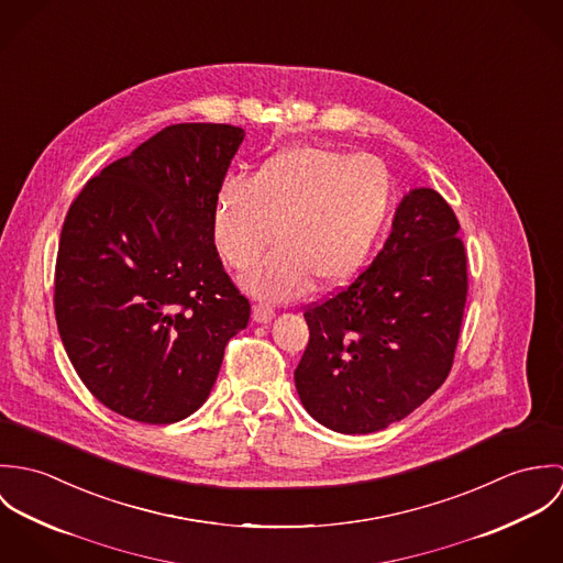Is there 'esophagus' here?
<instances>
[{
	"mask_svg": "<svg viewBox=\"0 0 563 563\" xmlns=\"http://www.w3.org/2000/svg\"><path fill=\"white\" fill-rule=\"evenodd\" d=\"M275 317V310L268 303H255L253 306V321L268 322Z\"/></svg>",
	"mask_w": 563,
	"mask_h": 563,
	"instance_id": "esophagus-1",
	"label": "esophagus"
}]
</instances>
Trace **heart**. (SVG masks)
Masks as SVG:
<instances>
[{"instance_id": "1", "label": "heart", "mask_w": 563, "mask_h": 563, "mask_svg": "<svg viewBox=\"0 0 563 563\" xmlns=\"http://www.w3.org/2000/svg\"><path fill=\"white\" fill-rule=\"evenodd\" d=\"M395 208V179L373 156L331 147H292L262 162L253 177L228 175L212 210V239L236 271L268 260L244 277L264 299H292L317 279L351 282L371 260Z\"/></svg>"}]
</instances>
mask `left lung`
Instances as JSON below:
<instances>
[{
	"label": "left lung",
	"mask_w": 563,
	"mask_h": 563,
	"mask_svg": "<svg viewBox=\"0 0 563 563\" xmlns=\"http://www.w3.org/2000/svg\"><path fill=\"white\" fill-rule=\"evenodd\" d=\"M457 232L460 221L438 190H409L371 266L306 308L310 340L295 384L327 429H386L449 377L468 295Z\"/></svg>",
	"instance_id": "obj_1"
}]
</instances>
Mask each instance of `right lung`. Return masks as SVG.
<instances>
[{
	"mask_svg": "<svg viewBox=\"0 0 563 563\" xmlns=\"http://www.w3.org/2000/svg\"><path fill=\"white\" fill-rule=\"evenodd\" d=\"M244 130L168 125L90 177L58 244L54 312L88 393L145 424L197 411L251 306L212 239Z\"/></svg>",
	"mask_w": 563,
	"mask_h": 563,
	"instance_id": "add662e5",
	"label": "right lung"
}]
</instances>
